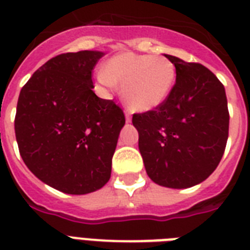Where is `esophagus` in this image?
Returning a JSON list of instances; mask_svg holds the SVG:
<instances>
[{"label": "esophagus", "instance_id": "obj_1", "mask_svg": "<svg viewBox=\"0 0 250 250\" xmlns=\"http://www.w3.org/2000/svg\"><path fill=\"white\" fill-rule=\"evenodd\" d=\"M131 118H132V115H131V111L127 109L125 110V122H127V123H129V122H131Z\"/></svg>", "mask_w": 250, "mask_h": 250}]
</instances>
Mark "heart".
Masks as SVG:
<instances>
[{"label":"heart","instance_id":"1","mask_svg":"<svg viewBox=\"0 0 250 250\" xmlns=\"http://www.w3.org/2000/svg\"><path fill=\"white\" fill-rule=\"evenodd\" d=\"M98 83L107 89L122 85V97L132 110L149 111L170 97L176 82V68L168 58L150 54L121 53L97 72Z\"/></svg>","mask_w":250,"mask_h":250}]
</instances>
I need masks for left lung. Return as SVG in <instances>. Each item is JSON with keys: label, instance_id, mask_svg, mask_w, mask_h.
<instances>
[{"label": "left lung", "instance_id": "8db88e82", "mask_svg": "<svg viewBox=\"0 0 250 250\" xmlns=\"http://www.w3.org/2000/svg\"><path fill=\"white\" fill-rule=\"evenodd\" d=\"M175 64L170 97L154 110L133 114L146 174L158 186L189 188L209 178L229 139L223 84L200 63L165 54Z\"/></svg>", "mask_w": 250, "mask_h": 250}]
</instances>
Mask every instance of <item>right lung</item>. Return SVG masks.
I'll return each instance as SVG.
<instances>
[{
    "mask_svg": "<svg viewBox=\"0 0 250 250\" xmlns=\"http://www.w3.org/2000/svg\"><path fill=\"white\" fill-rule=\"evenodd\" d=\"M102 52L64 53L49 60L21 88L15 114L19 153L35 176L68 194L109 182L125 118L96 96L92 71Z\"/></svg>",
    "mask_w": 250,
    "mask_h": 250,
    "instance_id": "add662e5",
    "label": "right lung"
}]
</instances>
